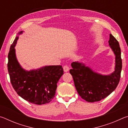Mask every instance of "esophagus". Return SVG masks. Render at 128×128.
I'll return each instance as SVG.
<instances>
[{
  "instance_id": "1",
  "label": "esophagus",
  "mask_w": 128,
  "mask_h": 128,
  "mask_svg": "<svg viewBox=\"0 0 128 128\" xmlns=\"http://www.w3.org/2000/svg\"><path fill=\"white\" fill-rule=\"evenodd\" d=\"M63 69H64V72H68L69 70V67L68 66H66H66H64Z\"/></svg>"
}]
</instances>
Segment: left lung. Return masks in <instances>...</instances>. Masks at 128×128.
I'll return each mask as SVG.
<instances>
[{"mask_svg":"<svg viewBox=\"0 0 128 128\" xmlns=\"http://www.w3.org/2000/svg\"><path fill=\"white\" fill-rule=\"evenodd\" d=\"M109 45L115 55L116 65L114 71L111 74L103 76L94 72L90 68L81 62H73L72 74L74 86L82 99L88 102L100 101L108 96L116 89L121 77L122 59L118 42L110 34Z\"/></svg>","mask_w":128,"mask_h":128,"instance_id":"8db88e82","label":"left lung"}]
</instances>
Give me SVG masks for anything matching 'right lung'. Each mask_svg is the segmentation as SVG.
<instances>
[{"label": "right lung", "mask_w": 128, "mask_h": 128, "mask_svg": "<svg viewBox=\"0 0 128 128\" xmlns=\"http://www.w3.org/2000/svg\"><path fill=\"white\" fill-rule=\"evenodd\" d=\"M17 40L16 37L11 44L8 55V70L13 88L19 96L30 103L40 105L50 102L55 97L57 83L64 74L63 68L62 66H50L25 70L15 55Z\"/></svg>", "instance_id": "1"}]
</instances>
